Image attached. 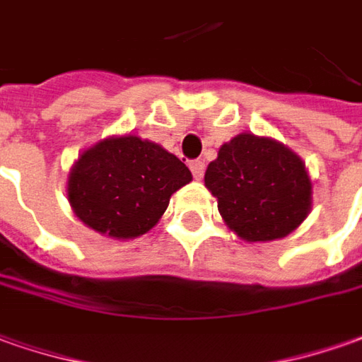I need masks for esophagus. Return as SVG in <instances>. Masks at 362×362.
<instances>
[{
    "label": "esophagus",
    "instance_id": "obj_1",
    "mask_svg": "<svg viewBox=\"0 0 362 362\" xmlns=\"http://www.w3.org/2000/svg\"><path fill=\"white\" fill-rule=\"evenodd\" d=\"M190 170L192 176L196 178V180H202V176H204V170H206V164L202 160H192L190 162Z\"/></svg>",
    "mask_w": 362,
    "mask_h": 362
}]
</instances>
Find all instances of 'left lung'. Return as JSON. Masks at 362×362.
I'll return each instance as SVG.
<instances>
[{
  "mask_svg": "<svg viewBox=\"0 0 362 362\" xmlns=\"http://www.w3.org/2000/svg\"><path fill=\"white\" fill-rule=\"evenodd\" d=\"M204 182L226 223L247 242L285 238L311 210L305 164L272 139L238 134L210 162Z\"/></svg>",
  "mask_w": 362,
  "mask_h": 362,
  "instance_id": "obj_1",
  "label": "left lung"
}]
</instances>
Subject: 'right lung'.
I'll use <instances>...</instances> for the list:
<instances>
[{"mask_svg": "<svg viewBox=\"0 0 362 362\" xmlns=\"http://www.w3.org/2000/svg\"><path fill=\"white\" fill-rule=\"evenodd\" d=\"M190 180L174 154L129 134L83 152L69 176V202L95 232L127 240L148 232L172 194Z\"/></svg>", "mask_w": 362, "mask_h": 362, "instance_id": "right-lung-1", "label": "right lung"}]
</instances>
